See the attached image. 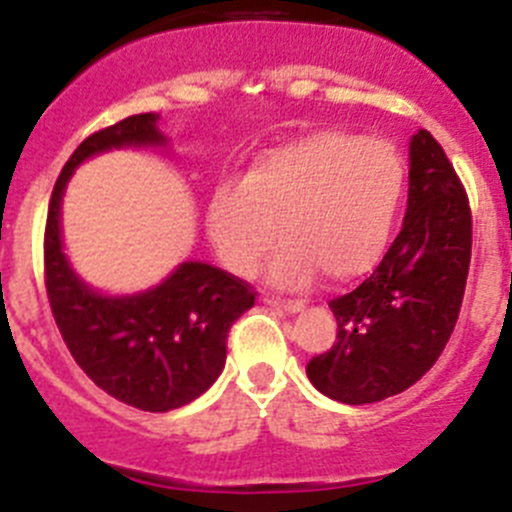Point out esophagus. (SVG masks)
<instances>
[{
	"instance_id": "34e87169",
	"label": "esophagus",
	"mask_w": 512,
	"mask_h": 512,
	"mask_svg": "<svg viewBox=\"0 0 512 512\" xmlns=\"http://www.w3.org/2000/svg\"><path fill=\"white\" fill-rule=\"evenodd\" d=\"M264 302L271 307H277V310L289 312V315H292V312H300L302 307H305L300 300H279V297H264Z\"/></svg>"
}]
</instances>
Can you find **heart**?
<instances>
[{"label": "heart", "instance_id": "obj_1", "mask_svg": "<svg viewBox=\"0 0 512 512\" xmlns=\"http://www.w3.org/2000/svg\"><path fill=\"white\" fill-rule=\"evenodd\" d=\"M405 189V164L392 143L343 130H318L253 158L243 182L217 184L207 233L233 274L248 277L264 253L279 287H302L323 271L348 282L372 269L390 241Z\"/></svg>", "mask_w": 512, "mask_h": 512}]
</instances>
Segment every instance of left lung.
I'll return each instance as SVG.
<instances>
[{
    "label": "left lung",
    "mask_w": 512,
    "mask_h": 512,
    "mask_svg": "<svg viewBox=\"0 0 512 512\" xmlns=\"http://www.w3.org/2000/svg\"><path fill=\"white\" fill-rule=\"evenodd\" d=\"M472 259L467 189L428 130L410 140L408 212L384 259L354 292L330 300L336 343L307 361L330 400L366 405L400 395L454 333Z\"/></svg>",
    "instance_id": "8db88e82"
}]
</instances>
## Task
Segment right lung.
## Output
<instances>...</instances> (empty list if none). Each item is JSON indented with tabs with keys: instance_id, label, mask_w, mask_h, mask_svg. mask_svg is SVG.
<instances>
[{
	"instance_id": "right-lung-1",
	"label": "right lung",
	"mask_w": 512,
	"mask_h": 512,
	"mask_svg": "<svg viewBox=\"0 0 512 512\" xmlns=\"http://www.w3.org/2000/svg\"><path fill=\"white\" fill-rule=\"evenodd\" d=\"M161 143L153 112L81 140L56 179L43 235L45 292L63 343L99 390L146 413L182 408L210 390L225 366L230 328L256 302L251 284L200 261L133 297L97 295L71 271L58 228L71 171L110 148Z\"/></svg>"
}]
</instances>
